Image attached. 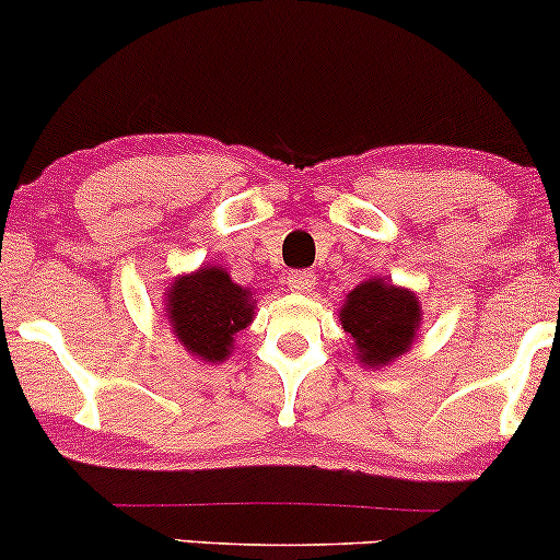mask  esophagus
Segmentation results:
<instances>
[{
  "label": "esophagus",
  "instance_id": "1",
  "mask_svg": "<svg viewBox=\"0 0 560 560\" xmlns=\"http://www.w3.org/2000/svg\"><path fill=\"white\" fill-rule=\"evenodd\" d=\"M287 284L294 289V292L300 294H307L313 292V287H316V273L311 271H292L287 276Z\"/></svg>",
  "mask_w": 560,
  "mask_h": 560
}]
</instances>
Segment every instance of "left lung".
<instances>
[{
  "instance_id": "8db88e82",
  "label": "left lung",
  "mask_w": 560,
  "mask_h": 560,
  "mask_svg": "<svg viewBox=\"0 0 560 560\" xmlns=\"http://www.w3.org/2000/svg\"><path fill=\"white\" fill-rule=\"evenodd\" d=\"M419 318V298L408 289L384 284L382 279L352 289L339 313L342 329L355 339L358 358L365 365H387L410 350Z\"/></svg>"
}]
</instances>
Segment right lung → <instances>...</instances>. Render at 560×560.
<instances>
[{
    "mask_svg": "<svg viewBox=\"0 0 560 560\" xmlns=\"http://www.w3.org/2000/svg\"><path fill=\"white\" fill-rule=\"evenodd\" d=\"M247 289L236 287L221 268H199L173 281L165 313L186 350L202 361H223L234 350V334L253 320Z\"/></svg>",
    "mask_w": 560,
    "mask_h": 560,
    "instance_id": "1",
    "label": "right lung"
}]
</instances>
